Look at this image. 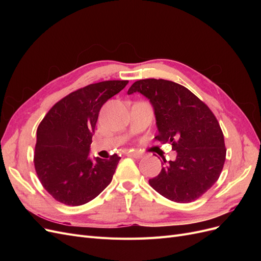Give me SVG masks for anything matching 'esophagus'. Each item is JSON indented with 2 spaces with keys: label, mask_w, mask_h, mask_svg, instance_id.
I'll return each mask as SVG.
<instances>
[{
  "label": "esophagus",
  "mask_w": 261,
  "mask_h": 261,
  "mask_svg": "<svg viewBox=\"0 0 261 261\" xmlns=\"http://www.w3.org/2000/svg\"><path fill=\"white\" fill-rule=\"evenodd\" d=\"M128 155L133 156V158H136V159H140V158H143L144 154L139 152V151H136V150H129V151L127 152Z\"/></svg>",
  "instance_id": "esophagus-1"
}]
</instances>
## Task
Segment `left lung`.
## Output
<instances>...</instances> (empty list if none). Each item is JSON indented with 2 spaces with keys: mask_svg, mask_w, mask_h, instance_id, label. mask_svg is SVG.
Listing matches in <instances>:
<instances>
[{
  "mask_svg": "<svg viewBox=\"0 0 261 261\" xmlns=\"http://www.w3.org/2000/svg\"><path fill=\"white\" fill-rule=\"evenodd\" d=\"M139 92L151 103L155 139L169 143L176 159L163 160L159 175L149 179L155 192L175 202L198 199L218 180L225 161L223 133L211 110L184 86L164 80H140L127 93Z\"/></svg>",
  "mask_w": 261,
  "mask_h": 261,
  "instance_id": "obj_1",
  "label": "left lung"
}]
</instances>
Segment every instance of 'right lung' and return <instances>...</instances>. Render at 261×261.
Here are the masks:
<instances>
[{"mask_svg": "<svg viewBox=\"0 0 261 261\" xmlns=\"http://www.w3.org/2000/svg\"><path fill=\"white\" fill-rule=\"evenodd\" d=\"M128 81H107L78 89L55 103L37 129L35 168L42 186L67 206L89 202L111 183L121 156L90 159L100 109Z\"/></svg>", "mask_w": 261, "mask_h": 261, "instance_id": "right-lung-1", "label": "right lung"}]
</instances>
